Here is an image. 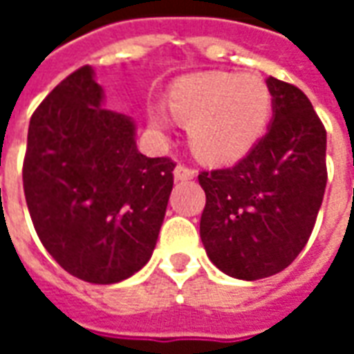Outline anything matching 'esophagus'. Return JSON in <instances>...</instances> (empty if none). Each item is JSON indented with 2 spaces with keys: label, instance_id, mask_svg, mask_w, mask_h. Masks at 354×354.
I'll return each mask as SVG.
<instances>
[{
  "label": "esophagus",
  "instance_id": "1",
  "mask_svg": "<svg viewBox=\"0 0 354 354\" xmlns=\"http://www.w3.org/2000/svg\"><path fill=\"white\" fill-rule=\"evenodd\" d=\"M174 178L180 180V182H185V180H193L195 178V170L192 167H185V165H178L174 169Z\"/></svg>",
  "mask_w": 354,
  "mask_h": 354
}]
</instances>
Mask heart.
Wrapping results in <instances>:
<instances>
[{
	"label": "heart",
	"instance_id": "1",
	"mask_svg": "<svg viewBox=\"0 0 354 354\" xmlns=\"http://www.w3.org/2000/svg\"><path fill=\"white\" fill-rule=\"evenodd\" d=\"M273 94L254 75L208 72L184 77L170 88V111L189 124V142L207 161H237L263 136L271 119ZM149 121L167 129L169 115L151 108Z\"/></svg>",
	"mask_w": 354,
	"mask_h": 354
}]
</instances>
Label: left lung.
Wrapping results in <instances>:
<instances>
[{"label":"left lung","mask_w":354,"mask_h":354,"mask_svg":"<svg viewBox=\"0 0 354 354\" xmlns=\"http://www.w3.org/2000/svg\"><path fill=\"white\" fill-rule=\"evenodd\" d=\"M273 119L266 136L231 169L201 172L207 195L201 241L233 279L258 281L296 260L309 241L326 189V131L313 104L269 77Z\"/></svg>","instance_id":"8db88e82"}]
</instances>
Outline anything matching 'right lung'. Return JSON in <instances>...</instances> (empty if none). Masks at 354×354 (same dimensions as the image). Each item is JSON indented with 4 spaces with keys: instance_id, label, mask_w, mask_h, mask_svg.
Masks as SVG:
<instances>
[{
    "instance_id": "obj_1",
    "label": "right lung",
    "mask_w": 354,
    "mask_h": 354,
    "mask_svg": "<svg viewBox=\"0 0 354 354\" xmlns=\"http://www.w3.org/2000/svg\"><path fill=\"white\" fill-rule=\"evenodd\" d=\"M102 104L91 66L58 83L30 119L22 182L37 237L58 266L113 284L151 258L176 165L140 153L134 121Z\"/></svg>"
}]
</instances>
